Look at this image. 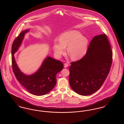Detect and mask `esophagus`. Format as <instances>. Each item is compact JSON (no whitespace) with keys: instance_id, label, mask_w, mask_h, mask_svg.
<instances>
[{"instance_id":"34e87169","label":"esophagus","mask_w":124,"mask_h":124,"mask_svg":"<svg viewBox=\"0 0 124 124\" xmlns=\"http://www.w3.org/2000/svg\"><path fill=\"white\" fill-rule=\"evenodd\" d=\"M68 63H65L64 64V67H65V68H66V67H68Z\"/></svg>"}]
</instances>
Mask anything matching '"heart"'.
Segmentation results:
<instances>
[{"label": "heart", "mask_w": 124, "mask_h": 124, "mask_svg": "<svg viewBox=\"0 0 124 124\" xmlns=\"http://www.w3.org/2000/svg\"><path fill=\"white\" fill-rule=\"evenodd\" d=\"M59 42H54L53 46L54 53L59 57L65 53L66 47L67 54L74 60L81 59L87 52V39L76 30H71L62 34L59 36Z\"/></svg>", "instance_id": "obj_1"}]
</instances>
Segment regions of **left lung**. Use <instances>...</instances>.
Wrapping results in <instances>:
<instances>
[{"label":"left lung","instance_id":"8db88e82","mask_svg":"<svg viewBox=\"0 0 124 124\" xmlns=\"http://www.w3.org/2000/svg\"><path fill=\"white\" fill-rule=\"evenodd\" d=\"M112 62V51L107 36H95L85 55L71 62L69 78L71 88L83 96L94 93L106 79Z\"/></svg>","mask_w":124,"mask_h":124}]
</instances>
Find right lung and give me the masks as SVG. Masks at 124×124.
Masks as SVG:
<instances>
[{"instance_id": "add662e5", "label": "right lung", "mask_w": 124, "mask_h": 124, "mask_svg": "<svg viewBox=\"0 0 124 124\" xmlns=\"http://www.w3.org/2000/svg\"><path fill=\"white\" fill-rule=\"evenodd\" d=\"M29 31H22L15 39L12 45V67L13 73L18 80L30 93L36 96L46 94L54 88L57 82V74L64 67L63 64L59 60L48 57L41 66L35 73L26 75L19 69L13 54L18 50L24 39V34Z\"/></svg>"}]
</instances>
